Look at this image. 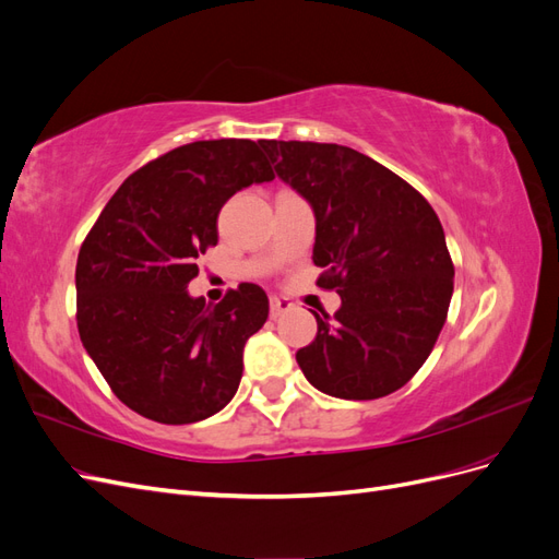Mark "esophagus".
Segmentation results:
<instances>
[{"mask_svg": "<svg viewBox=\"0 0 559 559\" xmlns=\"http://www.w3.org/2000/svg\"><path fill=\"white\" fill-rule=\"evenodd\" d=\"M294 306L286 298H280V296H273L270 298V317L273 319H280L284 312H289Z\"/></svg>", "mask_w": 559, "mask_h": 559, "instance_id": "obj_1", "label": "esophagus"}]
</instances>
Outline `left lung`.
<instances>
[{
  "label": "left lung",
  "mask_w": 559,
  "mask_h": 559,
  "mask_svg": "<svg viewBox=\"0 0 559 559\" xmlns=\"http://www.w3.org/2000/svg\"><path fill=\"white\" fill-rule=\"evenodd\" d=\"M277 177L314 212L317 280L341 308L317 312V337L296 352L312 386L368 401L396 392L441 333L454 267L429 202L378 160L341 144L263 140Z\"/></svg>",
  "instance_id": "8db88e82"
}]
</instances>
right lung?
I'll use <instances>...</instances> for the list:
<instances>
[{"label":"right lung","mask_w":559,"mask_h":559,"mask_svg":"<svg viewBox=\"0 0 559 559\" xmlns=\"http://www.w3.org/2000/svg\"><path fill=\"white\" fill-rule=\"evenodd\" d=\"M275 175L251 140L173 148L130 175L76 261V324L88 357L128 408L191 425L230 403L267 296L240 284L216 306L189 294L195 259L218 242L226 200Z\"/></svg>","instance_id":"add662e5"}]
</instances>
